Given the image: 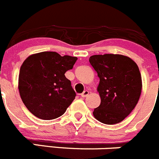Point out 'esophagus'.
<instances>
[{"label": "esophagus", "instance_id": "obj_1", "mask_svg": "<svg viewBox=\"0 0 159 159\" xmlns=\"http://www.w3.org/2000/svg\"><path fill=\"white\" fill-rule=\"evenodd\" d=\"M88 94H89L88 90H84V91L81 93V97H82V98H86V97L88 96Z\"/></svg>", "mask_w": 159, "mask_h": 159}]
</instances>
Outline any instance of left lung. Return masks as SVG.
Wrapping results in <instances>:
<instances>
[{
  "label": "left lung",
  "mask_w": 159,
  "mask_h": 159,
  "mask_svg": "<svg viewBox=\"0 0 159 159\" xmlns=\"http://www.w3.org/2000/svg\"><path fill=\"white\" fill-rule=\"evenodd\" d=\"M89 61L100 79L98 91L101 104L94 108L93 116L108 125L122 122L135 108L141 93L138 66L122 54L93 55Z\"/></svg>",
  "instance_id": "left-lung-1"
}]
</instances>
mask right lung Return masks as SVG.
Segmentation results:
<instances>
[{"label": "right lung", "mask_w": 159, "mask_h": 159, "mask_svg": "<svg viewBox=\"0 0 159 159\" xmlns=\"http://www.w3.org/2000/svg\"><path fill=\"white\" fill-rule=\"evenodd\" d=\"M76 57L54 51L32 54L24 61L19 75L22 102L36 117L51 120L60 117L75 99L70 80L65 75Z\"/></svg>", "instance_id": "right-lung-1"}]
</instances>
